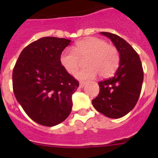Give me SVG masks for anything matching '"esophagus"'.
<instances>
[{"label":"esophagus","mask_w":158,"mask_h":158,"mask_svg":"<svg viewBox=\"0 0 158 158\" xmlns=\"http://www.w3.org/2000/svg\"><path fill=\"white\" fill-rule=\"evenodd\" d=\"M85 85V82H81L80 85H79V88H80V89H82V88H84Z\"/></svg>","instance_id":"1"}]
</instances>
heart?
<instances>
[{
  "label": "heart",
  "mask_w": 158,
  "mask_h": 158,
  "mask_svg": "<svg viewBox=\"0 0 158 158\" xmlns=\"http://www.w3.org/2000/svg\"><path fill=\"white\" fill-rule=\"evenodd\" d=\"M85 58L86 66L75 73V77L78 80L93 79L98 73L103 77L111 76L119 63V54L116 47L96 37L78 42L72 50H65L60 56V62L64 69L72 74L78 69L81 59Z\"/></svg>",
  "instance_id": "b5f03b06"
}]
</instances>
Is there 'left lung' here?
<instances>
[{
  "label": "left lung",
  "mask_w": 158,
  "mask_h": 158,
  "mask_svg": "<svg viewBox=\"0 0 158 158\" xmlns=\"http://www.w3.org/2000/svg\"><path fill=\"white\" fill-rule=\"evenodd\" d=\"M109 38L119 54V65L114 77L99 82L100 93L93 100V107L108 118H118L135 107L140 96L143 69L139 54L127 41L109 32Z\"/></svg>",
  "instance_id": "left-lung-1"
}]
</instances>
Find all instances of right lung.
Returning a JSON list of instances; mask_svg holds the SVG:
<instances>
[{
  "label": "right lung",
  "instance_id": "add662e5",
  "mask_svg": "<svg viewBox=\"0 0 158 158\" xmlns=\"http://www.w3.org/2000/svg\"><path fill=\"white\" fill-rule=\"evenodd\" d=\"M70 42L62 38H41L23 49L13 69L16 100L32 120L43 126L61 123L72 110V95L79 83L60 62Z\"/></svg>",
  "mask_w": 158,
  "mask_h": 158
}]
</instances>
